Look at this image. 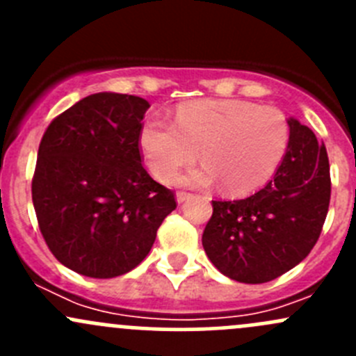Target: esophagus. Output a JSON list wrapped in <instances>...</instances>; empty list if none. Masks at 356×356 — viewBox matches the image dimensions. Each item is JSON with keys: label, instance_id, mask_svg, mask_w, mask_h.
I'll use <instances>...</instances> for the list:
<instances>
[{"label": "esophagus", "instance_id": "obj_1", "mask_svg": "<svg viewBox=\"0 0 356 356\" xmlns=\"http://www.w3.org/2000/svg\"><path fill=\"white\" fill-rule=\"evenodd\" d=\"M175 198H177V203H184V201H188L189 198H191V195L186 191H179L177 195H175Z\"/></svg>", "mask_w": 356, "mask_h": 356}]
</instances>
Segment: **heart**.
<instances>
[{
  "label": "heart",
  "mask_w": 356,
  "mask_h": 356,
  "mask_svg": "<svg viewBox=\"0 0 356 356\" xmlns=\"http://www.w3.org/2000/svg\"><path fill=\"white\" fill-rule=\"evenodd\" d=\"M288 120L275 110L245 99H207L186 103L174 124L149 118L139 134L146 165L167 181L198 155L200 167L174 182L203 186L222 182L229 193L261 188L277 172L289 146Z\"/></svg>",
  "instance_id": "obj_1"
}]
</instances>
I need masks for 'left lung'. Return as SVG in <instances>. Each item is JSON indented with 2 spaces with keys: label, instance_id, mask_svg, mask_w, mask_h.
<instances>
[{
  "label": "left lung",
  "instance_id": "8db88e82",
  "mask_svg": "<svg viewBox=\"0 0 356 356\" xmlns=\"http://www.w3.org/2000/svg\"><path fill=\"white\" fill-rule=\"evenodd\" d=\"M289 146L274 179L243 200L211 201L203 231L211 264L229 279L261 284L286 274L317 243L331 201L324 143L289 118Z\"/></svg>",
  "mask_w": 356,
  "mask_h": 356
}]
</instances>
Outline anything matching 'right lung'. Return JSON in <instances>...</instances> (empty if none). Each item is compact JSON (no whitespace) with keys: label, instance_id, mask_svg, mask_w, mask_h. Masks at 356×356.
Masks as SVG:
<instances>
[{"label":"right lung","instance_id":"add662e5","mask_svg":"<svg viewBox=\"0 0 356 356\" xmlns=\"http://www.w3.org/2000/svg\"><path fill=\"white\" fill-rule=\"evenodd\" d=\"M149 103L96 92L46 129L32 177V203L49 251L86 277L138 267L175 210L170 189L141 163L139 134Z\"/></svg>","mask_w":356,"mask_h":356}]
</instances>
